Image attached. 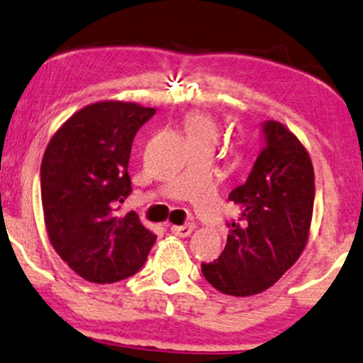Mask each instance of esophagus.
Returning <instances> with one entry per match:
<instances>
[{"label": "esophagus", "mask_w": 363, "mask_h": 363, "mask_svg": "<svg viewBox=\"0 0 363 363\" xmlns=\"http://www.w3.org/2000/svg\"><path fill=\"white\" fill-rule=\"evenodd\" d=\"M172 233L174 236H180V238H186L190 236L191 231H194V225L191 224H185V225H172Z\"/></svg>", "instance_id": "34e87169"}]
</instances>
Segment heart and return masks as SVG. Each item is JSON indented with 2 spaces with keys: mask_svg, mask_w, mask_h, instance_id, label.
<instances>
[{
  "mask_svg": "<svg viewBox=\"0 0 363 363\" xmlns=\"http://www.w3.org/2000/svg\"><path fill=\"white\" fill-rule=\"evenodd\" d=\"M185 134L190 143H199V140H207V143L216 144L219 138V127L211 115L206 112H191L183 121Z\"/></svg>",
  "mask_w": 363,
  "mask_h": 363,
  "instance_id": "heart-1",
  "label": "heart"
}]
</instances>
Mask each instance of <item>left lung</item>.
Segmentation results:
<instances>
[{
	"label": "left lung",
	"mask_w": 363,
	"mask_h": 363,
	"mask_svg": "<svg viewBox=\"0 0 363 363\" xmlns=\"http://www.w3.org/2000/svg\"><path fill=\"white\" fill-rule=\"evenodd\" d=\"M265 149L245 185L229 200L240 208L219 258L202 274L225 296L248 297L280 280L308 245L314 208V168L308 149L284 123H263Z\"/></svg>",
	"instance_id": "obj_1"
}]
</instances>
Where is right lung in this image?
Listing matches in <instances>:
<instances>
[{
	"label": "right lung",
	"instance_id": "right-lung-1",
	"mask_svg": "<svg viewBox=\"0 0 363 363\" xmlns=\"http://www.w3.org/2000/svg\"><path fill=\"white\" fill-rule=\"evenodd\" d=\"M155 113L134 101H96L72 113L45 147L40 190L47 236L88 282L134 275L156 241L135 212L117 214L132 190V140Z\"/></svg>",
	"mask_w": 363,
	"mask_h": 363
}]
</instances>
